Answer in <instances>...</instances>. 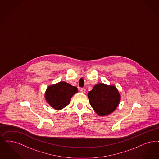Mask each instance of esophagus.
<instances>
[{"label": "esophagus", "mask_w": 159, "mask_h": 159, "mask_svg": "<svg viewBox=\"0 0 159 159\" xmlns=\"http://www.w3.org/2000/svg\"><path fill=\"white\" fill-rule=\"evenodd\" d=\"M80 92H82V93H85L86 92V89H84V88H81L80 89Z\"/></svg>", "instance_id": "34e87169"}]
</instances>
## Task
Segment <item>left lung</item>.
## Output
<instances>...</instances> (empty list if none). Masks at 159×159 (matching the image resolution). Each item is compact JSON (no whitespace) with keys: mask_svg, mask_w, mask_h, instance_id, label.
<instances>
[{"mask_svg":"<svg viewBox=\"0 0 159 159\" xmlns=\"http://www.w3.org/2000/svg\"><path fill=\"white\" fill-rule=\"evenodd\" d=\"M88 96L91 107L99 116L112 114L121 100V95L115 86L102 83L95 85Z\"/></svg>","mask_w":159,"mask_h":159,"instance_id":"1","label":"left lung"}]
</instances>
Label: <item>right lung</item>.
<instances>
[{
    "instance_id": "add662e5",
    "label": "right lung",
    "mask_w": 159,
    "mask_h": 159,
    "mask_svg": "<svg viewBox=\"0 0 159 159\" xmlns=\"http://www.w3.org/2000/svg\"><path fill=\"white\" fill-rule=\"evenodd\" d=\"M77 92L76 86L66 82H60L47 87L45 98L52 108L61 110L70 103L71 97Z\"/></svg>"
}]
</instances>
